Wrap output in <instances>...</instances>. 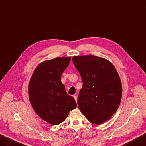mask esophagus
<instances>
[{"label": "esophagus", "instance_id": "1", "mask_svg": "<svg viewBox=\"0 0 146 146\" xmlns=\"http://www.w3.org/2000/svg\"><path fill=\"white\" fill-rule=\"evenodd\" d=\"M73 97H74V99H75V100H76V102H78V97H77V96H76V95H74V96H73Z\"/></svg>", "mask_w": 146, "mask_h": 146}]
</instances>
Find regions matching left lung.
Here are the masks:
<instances>
[{
  "label": "left lung",
  "instance_id": "obj_1",
  "mask_svg": "<svg viewBox=\"0 0 146 146\" xmlns=\"http://www.w3.org/2000/svg\"><path fill=\"white\" fill-rule=\"evenodd\" d=\"M82 87L78 98V108L89 122L100 125L117 111L122 95V83L111 62L93 55L74 56Z\"/></svg>",
  "mask_w": 146,
  "mask_h": 146
}]
</instances>
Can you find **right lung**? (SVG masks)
Masks as SVG:
<instances>
[{"label": "right lung", "instance_id": "1", "mask_svg": "<svg viewBox=\"0 0 146 146\" xmlns=\"http://www.w3.org/2000/svg\"><path fill=\"white\" fill-rule=\"evenodd\" d=\"M70 57L44 61L35 69L29 84V98L33 109L44 121L56 125L64 122L76 108L75 100L68 95L61 82Z\"/></svg>", "mask_w": 146, "mask_h": 146}]
</instances>
